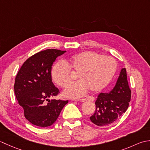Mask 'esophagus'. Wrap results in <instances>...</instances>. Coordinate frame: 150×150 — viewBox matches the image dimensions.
<instances>
[{"label":"esophagus","mask_w":150,"mask_h":150,"mask_svg":"<svg viewBox=\"0 0 150 150\" xmlns=\"http://www.w3.org/2000/svg\"><path fill=\"white\" fill-rule=\"evenodd\" d=\"M94 100V98L93 97H88L86 98H81V99H77L76 101H81V102H86V101H93Z\"/></svg>","instance_id":"1"}]
</instances>
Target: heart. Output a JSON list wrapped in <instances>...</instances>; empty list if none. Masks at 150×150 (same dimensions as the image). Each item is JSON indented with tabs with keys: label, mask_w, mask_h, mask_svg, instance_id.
<instances>
[{
	"label": "heart",
	"mask_w": 150,
	"mask_h": 150,
	"mask_svg": "<svg viewBox=\"0 0 150 150\" xmlns=\"http://www.w3.org/2000/svg\"><path fill=\"white\" fill-rule=\"evenodd\" d=\"M70 68L78 72L79 81L70 84L63 95L77 98L84 96L88 89L97 93L106 87L115 75L117 64L112 57L86 51L72 56L67 63L57 62L51 72L53 81L60 87H66L71 82Z\"/></svg>",
	"instance_id": "heart-1"
}]
</instances>
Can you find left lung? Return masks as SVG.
I'll list each match as a JSON object with an SVG mask.
<instances>
[{"label":"left lung","mask_w":150,"mask_h":150,"mask_svg":"<svg viewBox=\"0 0 150 150\" xmlns=\"http://www.w3.org/2000/svg\"><path fill=\"white\" fill-rule=\"evenodd\" d=\"M131 99V90L127 81L126 68L120 70L113 88L108 93L98 95L96 110L90 120L95 125L106 126L114 122L126 112Z\"/></svg>","instance_id":"8db88e82"}]
</instances>
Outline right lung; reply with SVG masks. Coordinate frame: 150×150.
I'll list each match as a JSON object with an SVG mask.
<instances>
[{"mask_svg":"<svg viewBox=\"0 0 150 150\" xmlns=\"http://www.w3.org/2000/svg\"><path fill=\"white\" fill-rule=\"evenodd\" d=\"M66 52L48 49L35 54L24 62L16 76V98L23 108L25 118L33 125H52L68 103V100L49 99L59 93L52 82V65L57 57Z\"/></svg>","mask_w":150,"mask_h":150,"instance_id":"1","label":"right lung"}]
</instances>
